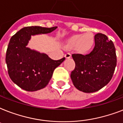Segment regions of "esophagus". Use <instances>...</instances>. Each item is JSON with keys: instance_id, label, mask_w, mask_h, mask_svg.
<instances>
[{"instance_id": "1", "label": "esophagus", "mask_w": 123, "mask_h": 123, "mask_svg": "<svg viewBox=\"0 0 123 123\" xmlns=\"http://www.w3.org/2000/svg\"><path fill=\"white\" fill-rule=\"evenodd\" d=\"M71 54H70V53H69V52H68V53H66V54H65V57L67 58V59H69V58L71 57Z\"/></svg>"}]
</instances>
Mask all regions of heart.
I'll return each instance as SVG.
<instances>
[{
	"label": "heart",
	"mask_w": 123,
	"mask_h": 123,
	"mask_svg": "<svg viewBox=\"0 0 123 123\" xmlns=\"http://www.w3.org/2000/svg\"><path fill=\"white\" fill-rule=\"evenodd\" d=\"M93 41V36L92 34L86 32L84 34H77L72 36L68 40V45L70 47H74L78 45L79 50L85 51L91 48Z\"/></svg>",
	"instance_id": "1"
}]
</instances>
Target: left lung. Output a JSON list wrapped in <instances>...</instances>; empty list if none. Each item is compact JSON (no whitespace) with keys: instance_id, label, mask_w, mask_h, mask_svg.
<instances>
[{"instance_id":"obj_1","label":"left lung","mask_w":123,"mask_h":123,"mask_svg":"<svg viewBox=\"0 0 123 123\" xmlns=\"http://www.w3.org/2000/svg\"><path fill=\"white\" fill-rule=\"evenodd\" d=\"M94 41L95 46L89 54H72L75 68L71 71V80L77 89L86 93L98 91L106 86L117 64L112 41L101 33L94 36Z\"/></svg>"}]
</instances>
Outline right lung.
<instances>
[{"label": "right lung", "mask_w": 123, "mask_h": 123, "mask_svg": "<svg viewBox=\"0 0 123 123\" xmlns=\"http://www.w3.org/2000/svg\"><path fill=\"white\" fill-rule=\"evenodd\" d=\"M57 27H26L12 36L9 43L6 62L9 76L18 87L27 91H36L45 87L54 69L65 60L54 61L46 54L27 47L31 36L48 34Z\"/></svg>", "instance_id": "right-lung-1"}]
</instances>
